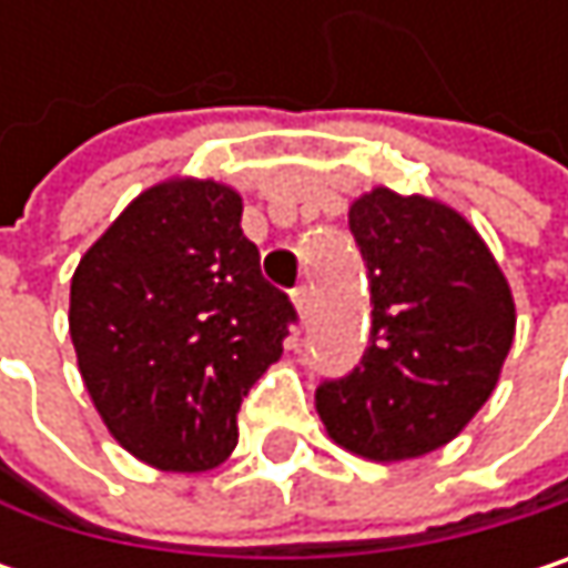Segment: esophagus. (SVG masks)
<instances>
[{
	"label": "esophagus",
	"instance_id": "1",
	"mask_svg": "<svg viewBox=\"0 0 568 568\" xmlns=\"http://www.w3.org/2000/svg\"><path fill=\"white\" fill-rule=\"evenodd\" d=\"M292 302H295L298 318L308 322V318H312V288H308V285H298V288L292 292Z\"/></svg>",
	"mask_w": 568,
	"mask_h": 568
}]
</instances>
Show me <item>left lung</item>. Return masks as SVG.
Wrapping results in <instances>:
<instances>
[{
	"mask_svg": "<svg viewBox=\"0 0 568 568\" xmlns=\"http://www.w3.org/2000/svg\"><path fill=\"white\" fill-rule=\"evenodd\" d=\"M368 266L372 338L315 392L328 437L368 460L444 447L500 382L516 332L507 276L480 233L430 196L375 186L348 210Z\"/></svg>",
	"mask_w": 568,
	"mask_h": 568,
	"instance_id": "left-lung-1",
	"label": "left lung"
}]
</instances>
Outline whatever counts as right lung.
Wrapping results in <instances>:
<instances>
[{
	"label": "right lung",
	"mask_w": 568,
	"mask_h": 568,
	"mask_svg": "<svg viewBox=\"0 0 568 568\" xmlns=\"http://www.w3.org/2000/svg\"><path fill=\"white\" fill-rule=\"evenodd\" d=\"M240 220L233 186L173 176L131 200L71 276L84 388L111 437L158 470L233 454L240 404L295 322Z\"/></svg>",
	"instance_id": "right-lung-1"
}]
</instances>
